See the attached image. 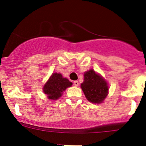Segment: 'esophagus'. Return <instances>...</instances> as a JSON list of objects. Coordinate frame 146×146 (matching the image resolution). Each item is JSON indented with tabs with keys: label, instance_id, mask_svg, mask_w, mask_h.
Masks as SVG:
<instances>
[{
	"label": "esophagus",
	"instance_id": "34e87169",
	"mask_svg": "<svg viewBox=\"0 0 146 146\" xmlns=\"http://www.w3.org/2000/svg\"><path fill=\"white\" fill-rule=\"evenodd\" d=\"M73 83H74V85L76 86V87H78V86L79 85V82H78V81H77V80L74 81V82H73Z\"/></svg>",
	"mask_w": 146,
	"mask_h": 146
}]
</instances>
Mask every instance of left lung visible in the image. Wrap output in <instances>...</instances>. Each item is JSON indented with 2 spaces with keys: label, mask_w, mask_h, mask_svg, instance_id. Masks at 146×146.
<instances>
[{
  "label": "left lung",
  "mask_w": 146,
  "mask_h": 146,
  "mask_svg": "<svg viewBox=\"0 0 146 146\" xmlns=\"http://www.w3.org/2000/svg\"><path fill=\"white\" fill-rule=\"evenodd\" d=\"M81 88L90 102L101 104L108 94V86L104 78L93 69L84 73V81Z\"/></svg>",
  "instance_id": "left-lung-1"
}]
</instances>
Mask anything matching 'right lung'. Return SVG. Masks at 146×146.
Instances as JSON below:
<instances>
[{"mask_svg": "<svg viewBox=\"0 0 146 146\" xmlns=\"http://www.w3.org/2000/svg\"><path fill=\"white\" fill-rule=\"evenodd\" d=\"M73 85L67 78H64L61 73L52 74L43 87V92L50 100H56L60 98L63 92Z\"/></svg>", "mask_w": 146, "mask_h": 146, "instance_id": "obj_1", "label": "right lung"}]
</instances>
